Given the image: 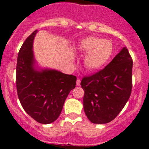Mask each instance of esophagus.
<instances>
[{"label": "esophagus", "instance_id": "obj_1", "mask_svg": "<svg viewBox=\"0 0 149 149\" xmlns=\"http://www.w3.org/2000/svg\"><path fill=\"white\" fill-rule=\"evenodd\" d=\"M76 83H77V86H79L80 85V79H77V82H76Z\"/></svg>", "mask_w": 149, "mask_h": 149}]
</instances>
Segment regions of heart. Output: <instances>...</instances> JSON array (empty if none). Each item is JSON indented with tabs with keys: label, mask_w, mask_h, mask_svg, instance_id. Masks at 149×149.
<instances>
[{
	"label": "heart",
	"mask_w": 149,
	"mask_h": 149,
	"mask_svg": "<svg viewBox=\"0 0 149 149\" xmlns=\"http://www.w3.org/2000/svg\"><path fill=\"white\" fill-rule=\"evenodd\" d=\"M78 49L86 53L83 60L86 69L94 72L102 68L110 60L113 52V45L108 39L89 36L80 41Z\"/></svg>",
	"instance_id": "1"
}]
</instances>
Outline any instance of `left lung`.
<instances>
[{
  "label": "left lung",
  "instance_id": "8db88e82",
  "mask_svg": "<svg viewBox=\"0 0 149 149\" xmlns=\"http://www.w3.org/2000/svg\"><path fill=\"white\" fill-rule=\"evenodd\" d=\"M132 63L124 47L104 69L83 77V108L91 122H110L124 108L132 88Z\"/></svg>",
  "mask_w": 149,
  "mask_h": 149
}]
</instances>
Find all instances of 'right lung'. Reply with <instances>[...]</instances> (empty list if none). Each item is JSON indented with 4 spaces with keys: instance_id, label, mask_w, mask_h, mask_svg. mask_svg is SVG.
Masks as SVG:
<instances>
[{
    "instance_id": "add662e5",
    "label": "right lung",
    "mask_w": 149,
    "mask_h": 149,
    "mask_svg": "<svg viewBox=\"0 0 149 149\" xmlns=\"http://www.w3.org/2000/svg\"><path fill=\"white\" fill-rule=\"evenodd\" d=\"M37 32L33 31L25 39L18 53L17 90L25 111L37 122L48 124L60 116L66 97L75 88L77 77L38 67L33 51Z\"/></svg>"
}]
</instances>
